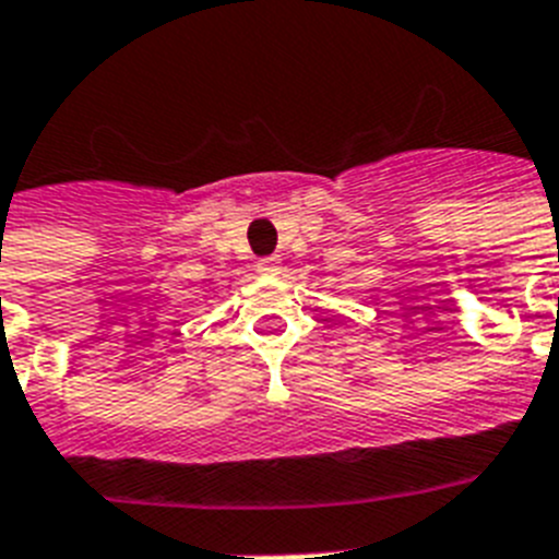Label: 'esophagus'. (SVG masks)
Instances as JSON below:
<instances>
[{"instance_id": "esophagus-1", "label": "esophagus", "mask_w": 559, "mask_h": 559, "mask_svg": "<svg viewBox=\"0 0 559 559\" xmlns=\"http://www.w3.org/2000/svg\"><path fill=\"white\" fill-rule=\"evenodd\" d=\"M255 270L261 272V275H275V272L281 270V258L278 255L261 258V261H258V264H255Z\"/></svg>"}]
</instances>
